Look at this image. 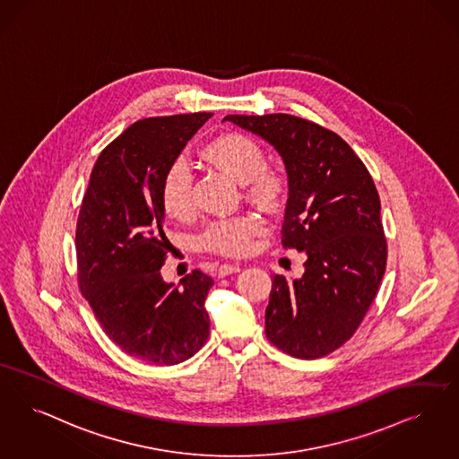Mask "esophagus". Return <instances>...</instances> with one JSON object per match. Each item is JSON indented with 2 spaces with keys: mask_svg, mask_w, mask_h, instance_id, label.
<instances>
[{
  "mask_svg": "<svg viewBox=\"0 0 459 459\" xmlns=\"http://www.w3.org/2000/svg\"><path fill=\"white\" fill-rule=\"evenodd\" d=\"M240 272V266L238 264H230V263H223L221 268H219V276L223 278V276L232 275V273H238Z\"/></svg>",
  "mask_w": 459,
  "mask_h": 459,
  "instance_id": "34e87169",
  "label": "esophagus"
}]
</instances>
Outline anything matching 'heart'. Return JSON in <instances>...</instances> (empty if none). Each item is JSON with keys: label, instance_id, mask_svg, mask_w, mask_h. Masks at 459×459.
I'll return each mask as SVG.
<instances>
[{"label": "heart", "instance_id": "heart-1", "mask_svg": "<svg viewBox=\"0 0 459 459\" xmlns=\"http://www.w3.org/2000/svg\"><path fill=\"white\" fill-rule=\"evenodd\" d=\"M203 162L219 169L238 183H244L246 195L266 208L280 202L285 178L280 170L266 167V155L261 143L244 133H225L210 140L200 150ZM193 178L183 162L167 167L160 184V202L172 219H186L193 212ZM263 223L253 213L212 221L198 236L204 251L221 256H244L261 232Z\"/></svg>", "mask_w": 459, "mask_h": 459}]
</instances>
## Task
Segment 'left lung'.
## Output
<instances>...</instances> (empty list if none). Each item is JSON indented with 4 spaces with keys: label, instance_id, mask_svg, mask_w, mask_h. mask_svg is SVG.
I'll use <instances>...</instances> for the list:
<instances>
[{
    "label": "left lung",
    "instance_id": "obj_1",
    "mask_svg": "<svg viewBox=\"0 0 459 459\" xmlns=\"http://www.w3.org/2000/svg\"><path fill=\"white\" fill-rule=\"evenodd\" d=\"M281 155L285 249L306 253L299 280L273 276L266 338L295 359H321L359 330L385 272L381 202L364 162L334 131L292 114L225 116Z\"/></svg>",
    "mask_w": 459,
    "mask_h": 459
}]
</instances>
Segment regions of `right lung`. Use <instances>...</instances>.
<instances>
[{
	"mask_svg": "<svg viewBox=\"0 0 459 459\" xmlns=\"http://www.w3.org/2000/svg\"><path fill=\"white\" fill-rule=\"evenodd\" d=\"M212 112L147 117L104 148L76 221L80 292L119 349L148 364L174 366L208 340L204 299L212 276L193 270L181 287L160 275L170 242L160 184Z\"/></svg>",
	"mask_w": 459,
	"mask_h": 459,
	"instance_id": "obj_1",
	"label": "right lung"
}]
</instances>
